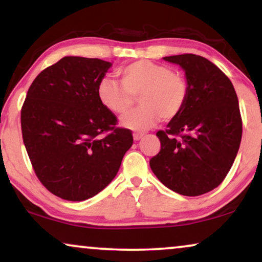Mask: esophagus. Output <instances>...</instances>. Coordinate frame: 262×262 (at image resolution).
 <instances>
[{
    "label": "esophagus",
    "instance_id": "1",
    "mask_svg": "<svg viewBox=\"0 0 262 262\" xmlns=\"http://www.w3.org/2000/svg\"><path fill=\"white\" fill-rule=\"evenodd\" d=\"M143 137V134H139V132H136V134H134V139L135 141H139Z\"/></svg>",
    "mask_w": 262,
    "mask_h": 262
}]
</instances>
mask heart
Listing matches in <instances>:
<instances>
[{"label":"heart","mask_w":262,"mask_h":262,"mask_svg":"<svg viewBox=\"0 0 262 262\" xmlns=\"http://www.w3.org/2000/svg\"><path fill=\"white\" fill-rule=\"evenodd\" d=\"M119 83L103 78L98 85V99L108 112L123 116L134 106L138 96L139 106L121 119L124 127L145 131L162 119L169 121L185 108L188 99V82L184 75L169 67L151 60H136L117 70Z\"/></svg>","instance_id":"heart-1"}]
</instances>
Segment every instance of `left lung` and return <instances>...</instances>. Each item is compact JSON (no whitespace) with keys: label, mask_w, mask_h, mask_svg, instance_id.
Masks as SVG:
<instances>
[{"label":"left lung","mask_w":262,"mask_h":262,"mask_svg":"<svg viewBox=\"0 0 262 262\" xmlns=\"http://www.w3.org/2000/svg\"><path fill=\"white\" fill-rule=\"evenodd\" d=\"M185 70V108L156 136L161 150L150 168L164 186L196 196L220 186L237 155L242 138L238 99L229 77L209 59L193 53L164 57Z\"/></svg>","instance_id":"left-lung-1"}]
</instances>
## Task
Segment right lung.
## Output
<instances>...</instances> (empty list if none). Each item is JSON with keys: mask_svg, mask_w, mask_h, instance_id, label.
I'll list each match as a JSON object with an SVG mask.
<instances>
[{"mask_svg": "<svg viewBox=\"0 0 262 262\" xmlns=\"http://www.w3.org/2000/svg\"><path fill=\"white\" fill-rule=\"evenodd\" d=\"M111 67L64 57L41 71L21 108L24 144L39 181L59 198L81 202L116 177L134 137L100 103L98 85ZM103 134V136L101 135Z\"/></svg>", "mask_w": 262, "mask_h": 262, "instance_id": "add662e5", "label": "right lung"}]
</instances>
